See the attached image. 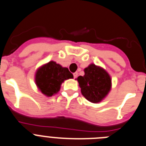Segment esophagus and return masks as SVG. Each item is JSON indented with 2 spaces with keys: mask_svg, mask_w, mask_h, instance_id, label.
Listing matches in <instances>:
<instances>
[{
  "mask_svg": "<svg viewBox=\"0 0 146 146\" xmlns=\"http://www.w3.org/2000/svg\"><path fill=\"white\" fill-rule=\"evenodd\" d=\"M73 75H74V79L77 78V76H78V73H77V72H74V74H73Z\"/></svg>",
  "mask_w": 146,
  "mask_h": 146,
  "instance_id": "1",
  "label": "esophagus"
}]
</instances>
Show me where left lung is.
Instances as JSON below:
<instances>
[{
	"mask_svg": "<svg viewBox=\"0 0 146 146\" xmlns=\"http://www.w3.org/2000/svg\"><path fill=\"white\" fill-rule=\"evenodd\" d=\"M85 75L77 77L84 97L92 103L102 101L110 91L111 80L109 74L102 68L90 64L84 69Z\"/></svg>",
	"mask_w": 146,
	"mask_h": 146,
	"instance_id": "obj_1",
	"label": "left lung"
}]
</instances>
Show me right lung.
I'll return each mask as SVG.
<instances>
[{"label": "right lung", "mask_w": 146, "mask_h": 146, "mask_svg": "<svg viewBox=\"0 0 146 146\" xmlns=\"http://www.w3.org/2000/svg\"><path fill=\"white\" fill-rule=\"evenodd\" d=\"M69 78H73V74L67 68L62 67L54 61H50L37 71L35 82L44 95L52 96L59 91L64 80Z\"/></svg>", "instance_id": "obj_1"}]
</instances>
